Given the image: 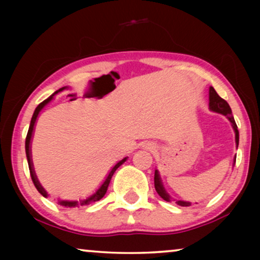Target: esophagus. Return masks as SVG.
Instances as JSON below:
<instances>
[{
	"label": "esophagus",
	"mask_w": 260,
	"mask_h": 260,
	"mask_svg": "<svg viewBox=\"0 0 260 260\" xmlns=\"http://www.w3.org/2000/svg\"><path fill=\"white\" fill-rule=\"evenodd\" d=\"M150 148H151V147H150Z\"/></svg>",
	"instance_id": "obj_1"
}]
</instances>
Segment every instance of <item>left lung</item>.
Listing matches in <instances>:
<instances>
[{
  "mask_svg": "<svg viewBox=\"0 0 260 260\" xmlns=\"http://www.w3.org/2000/svg\"><path fill=\"white\" fill-rule=\"evenodd\" d=\"M209 109H211L212 111L222 113V115H225L227 118L230 119V122L232 123L234 131H236V143H237V148H238V144H239V131H238L236 120H234L233 116H232V110H231L229 103H227L225 99H222L221 97H220V95L216 93V91L213 87H209ZM234 163H236V158H234ZM154 183H155V189H156V191H157V194L159 195V197H161L163 200L170 201L169 194L167 193V191L165 190V188H163V186H162L161 179H159L157 170L155 172ZM176 204L184 207V206H189L190 202L179 200V201H176Z\"/></svg>",
  "mask_w": 260,
  "mask_h": 260,
  "instance_id": "obj_1",
  "label": "left lung"
}]
</instances>
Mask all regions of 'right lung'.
<instances>
[{
  "instance_id": "obj_1",
  "label": "right lung",
  "mask_w": 260,
  "mask_h": 260,
  "mask_svg": "<svg viewBox=\"0 0 260 260\" xmlns=\"http://www.w3.org/2000/svg\"><path fill=\"white\" fill-rule=\"evenodd\" d=\"M65 88H66V87H61V88H59L58 91H55L54 93H53V94L51 95V97H48L47 99H45L44 102L40 103V104H39V105L37 106V109H35V111H34V113H33V117H31L30 125H29V129H28L27 137H26V155H27L28 167H29V172H30L31 181H33L34 186H35V188H37V189H38L39 193H40V194L42 195V197H45V198H47V197H48V194L46 193V190L44 189V188L41 187V184L39 183V181H38V179H37V175H35V173H34L33 165H31V158H30V140H31V135H33L34 124H35V122H37V118H38L39 113H40V111L42 110V108H44V106H45L46 104H47V103H49V102L52 101L53 95L56 94V93H58V92H60V91L65 90ZM125 161H126V157H125V158H123L122 161H119L118 163H117V165H116L115 167H113V168L111 169V172L109 173L108 177H106V179H105L104 183H103L102 186L99 187V189H98L97 191H95V193H94L93 195H92V197H90V198L86 199V200H84V201H80V202H78V201H59V204L61 205V206H65V207H77V206H79V205H81V206H85V205H90L91 202L99 201L103 197H104L105 193H106V190H108V187H109L110 181H111V177H112L113 174H115V172L117 170V168H118V167H119L120 165H123V163L125 162Z\"/></svg>"
}]
</instances>
